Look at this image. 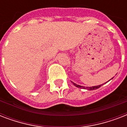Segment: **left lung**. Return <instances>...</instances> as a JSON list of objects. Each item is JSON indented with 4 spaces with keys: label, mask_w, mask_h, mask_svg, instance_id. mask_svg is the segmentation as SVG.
<instances>
[{
    "label": "left lung",
    "mask_w": 127,
    "mask_h": 127,
    "mask_svg": "<svg viewBox=\"0 0 127 127\" xmlns=\"http://www.w3.org/2000/svg\"><path fill=\"white\" fill-rule=\"evenodd\" d=\"M111 79H113V78H111ZM72 82V84H73L76 87H77V88H82V89H86V90H94L98 89L99 88H100V87L102 86V84H101V85H98V86H92V87H85V86H80V85L76 84L74 83L73 82Z\"/></svg>",
    "instance_id": "left-lung-1"
}]
</instances>
